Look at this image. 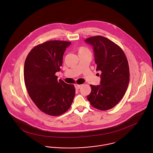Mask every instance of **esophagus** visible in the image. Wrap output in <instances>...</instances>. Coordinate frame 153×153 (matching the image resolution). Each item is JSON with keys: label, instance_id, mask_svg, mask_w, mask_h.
Segmentation results:
<instances>
[{"label": "esophagus", "instance_id": "1", "mask_svg": "<svg viewBox=\"0 0 153 153\" xmlns=\"http://www.w3.org/2000/svg\"><path fill=\"white\" fill-rule=\"evenodd\" d=\"M81 87H82V85H79V84H75V87L76 89H79Z\"/></svg>", "mask_w": 153, "mask_h": 153}]
</instances>
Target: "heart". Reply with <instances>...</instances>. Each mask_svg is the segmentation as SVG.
Returning <instances> with one entry per match:
<instances>
[{"instance_id": "heart-1", "label": "heart", "mask_w": 153, "mask_h": 153, "mask_svg": "<svg viewBox=\"0 0 153 153\" xmlns=\"http://www.w3.org/2000/svg\"><path fill=\"white\" fill-rule=\"evenodd\" d=\"M84 51H89V49L85 48V47H81L79 48V52H84Z\"/></svg>"}]
</instances>
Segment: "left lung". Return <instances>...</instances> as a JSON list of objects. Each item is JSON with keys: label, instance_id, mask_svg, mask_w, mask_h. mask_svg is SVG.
<instances>
[{"label": "left lung", "instance_id": "left-lung-1", "mask_svg": "<svg viewBox=\"0 0 153 153\" xmlns=\"http://www.w3.org/2000/svg\"><path fill=\"white\" fill-rule=\"evenodd\" d=\"M85 41L93 46L97 71L101 72L100 85H90L91 92L88 100L97 109H111L121 100L128 86L127 57L118 45L105 37L91 36Z\"/></svg>", "mask_w": 153, "mask_h": 153}]
</instances>
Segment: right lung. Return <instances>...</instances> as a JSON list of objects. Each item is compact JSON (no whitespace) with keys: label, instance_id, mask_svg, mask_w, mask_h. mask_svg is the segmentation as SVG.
<instances>
[{"label":"right lung","instance_id":"add662e5","mask_svg":"<svg viewBox=\"0 0 153 153\" xmlns=\"http://www.w3.org/2000/svg\"><path fill=\"white\" fill-rule=\"evenodd\" d=\"M71 44L49 41L35 46L28 53L24 66V81L28 94L38 108L51 116L63 114L71 106L75 89L74 85L58 81L63 55Z\"/></svg>","mask_w":153,"mask_h":153}]
</instances>
